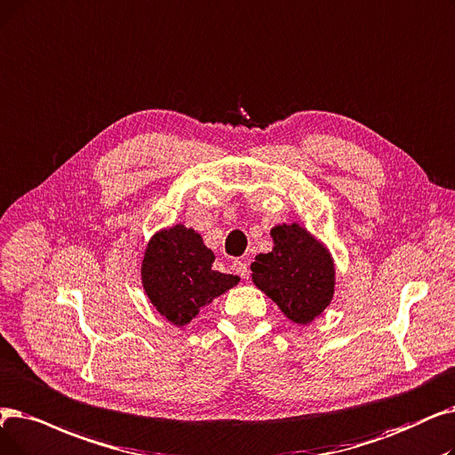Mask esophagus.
<instances>
[{"mask_svg": "<svg viewBox=\"0 0 455 455\" xmlns=\"http://www.w3.org/2000/svg\"><path fill=\"white\" fill-rule=\"evenodd\" d=\"M232 271H234L235 275H240L242 279H249V266H247L245 262H242V260H235V262L232 264Z\"/></svg>", "mask_w": 455, "mask_h": 455, "instance_id": "obj_1", "label": "esophagus"}]
</instances>
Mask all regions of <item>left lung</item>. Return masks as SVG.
<instances>
[{
  "label": "left lung",
  "instance_id": "8db88e82",
  "mask_svg": "<svg viewBox=\"0 0 455 455\" xmlns=\"http://www.w3.org/2000/svg\"><path fill=\"white\" fill-rule=\"evenodd\" d=\"M273 251L251 264L252 283L295 323H310L331 303L334 267L329 252L299 225L271 230Z\"/></svg>",
  "mask_w": 455,
  "mask_h": 455
}]
</instances>
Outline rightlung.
Segmentation results:
<instances>
[{
  "label": "right lung",
  "instance_id": "obj_1",
  "mask_svg": "<svg viewBox=\"0 0 455 455\" xmlns=\"http://www.w3.org/2000/svg\"><path fill=\"white\" fill-rule=\"evenodd\" d=\"M213 252L201 234L176 225L150 240L141 267L152 305L174 325L189 323L217 295L238 284V276L213 271Z\"/></svg>",
  "mask_w": 455,
  "mask_h": 455
}]
</instances>
